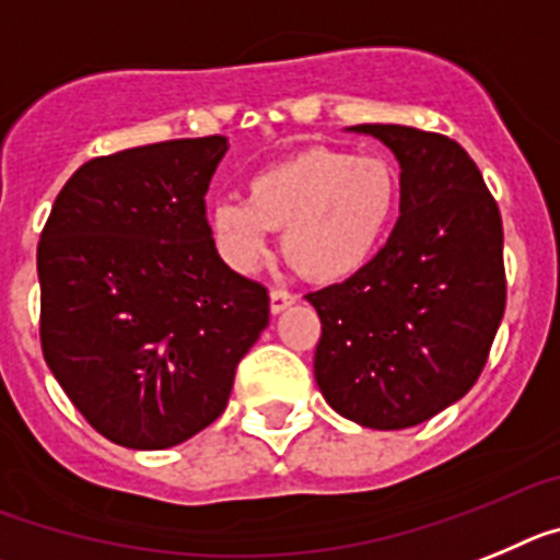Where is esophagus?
Here are the masks:
<instances>
[{"label": "esophagus", "mask_w": 560, "mask_h": 560, "mask_svg": "<svg viewBox=\"0 0 560 560\" xmlns=\"http://www.w3.org/2000/svg\"><path fill=\"white\" fill-rule=\"evenodd\" d=\"M295 295L287 293V290H270V313L279 315L284 313L287 307H293Z\"/></svg>", "instance_id": "34e87169"}]
</instances>
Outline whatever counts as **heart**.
I'll return each instance as SVG.
<instances>
[{
  "mask_svg": "<svg viewBox=\"0 0 560 560\" xmlns=\"http://www.w3.org/2000/svg\"><path fill=\"white\" fill-rule=\"evenodd\" d=\"M400 211V174L381 154L310 145L247 179L245 199L208 208L213 250L233 273L261 265L270 231L287 261L307 279L335 284L361 273Z\"/></svg>",
  "mask_w": 560,
  "mask_h": 560,
  "instance_id": "heart-1",
  "label": "heart"
}]
</instances>
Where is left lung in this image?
Listing matches in <instances>:
<instances>
[{"mask_svg":"<svg viewBox=\"0 0 560 560\" xmlns=\"http://www.w3.org/2000/svg\"><path fill=\"white\" fill-rule=\"evenodd\" d=\"M400 163V220L381 253L307 301L315 383L340 417L420 425L470 392L502 324V217L468 152L415 126L363 124Z\"/></svg>","mask_w":560,"mask_h":560,"instance_id":"obj_1","label":"left lung"}]
</instances>
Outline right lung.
Here are the masks:
<instances>
[{"instance_id":"obj_1","label":"right lung","mask_w":560,"mask_h":560,"mask_svg":"<svg viewBox=\"0 0 560 560\" xmlns=\"http://www.w3.org/2000/svg\"><path fill=\"white\" fill-rule=\"evenodd\" d=\"M228 138L95 158L67 179L42 242V352L98 434L135 451L191 440L225 411L270 299L217 256L206 194Z\"/></svg>"}]
</instances>
